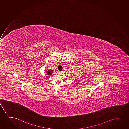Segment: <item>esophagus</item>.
Returning a JSON list of instances; mask_svg holds the SVG:
<instances>
[{
	"mask_svg": "<svg viewBox=\"0 0 129 129\" xmlns=\"http://www.w3.org/2000/svg\"><path fill=\"white\" fill-rule=\"evenodd\" d=\"M62 73V72H60V71H59V72H58V74H59V75H61Z\"/></svg>",
	"mask_w": 129,
	"mask_h": 129,
	"instance_id": "34e87169",
	"label": "esophagus"
}]
</instances>
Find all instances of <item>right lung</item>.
Listing matches in <instances>:
<instances>
[{
    "mask_svg": "<svg viewBox=\"0 0 129 129\" xmlns=\"http://www.w3.org/2000/svg\"><path fill=\"white\" fill-rule=\"evenodd\" d=\"M53 70H49L47 71V75H51V74L53 73Z\"/></svg>",
    "mask_w": 129,
    "mask_h": 129,
    "instance_id": "obj_1",
    "label": "right lung"
}]
</instances>
